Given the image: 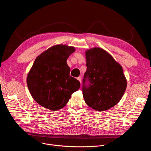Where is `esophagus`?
<instances>
[{
    "instance_id": "obj_1",
    "label": "esophagus",
    "mask_w": 151,
    "mask_h": 151,
    "mask_svg": "<svg viewBox=\"0 0 151 151\" xmlns=\"http://www.w3.org/2000/svg\"><path fill=\"white\" fill-rule=\"evenodd\" d=\"M77 79L81 83V77H78V78H77Z\"/></svg>"
}]
</instances>
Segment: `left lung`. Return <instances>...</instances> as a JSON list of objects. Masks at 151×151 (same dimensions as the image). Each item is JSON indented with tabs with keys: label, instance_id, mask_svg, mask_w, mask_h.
Returning <instances> with one entry per match:
<instances>
[{
	"label": "left lung",
	"instance_id": "1",
	"mask_svg": "<svg viewBox=\"0 0 151 151\" xmlns=\"http://www.w3.org/2000/svg\"><path fill=\"white\" fill-rule=\"evenodd\" d=\"M85 56L87 68L83 79L84 100L93 109L104 111L115 106L125 91L127 80L122 68L100 48L86 51Z\"/></svg>",
	"mask_w": 151,
	"mask_h": 151
}]
</instances>
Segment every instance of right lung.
Masks as SVG:
<instances>
[{
	"instance_id": "obj_1",
	"label": "right lung",
	"mask_w": 151,
	"mask_h": 151,
	"mask_svg": "<svg viewBox=\"0 0 151 151\" xmlns=\"http://www.w3.org/2000/svg\"><path fill=\"white\" fill-rule=\"evenodd\" d=\"M75 51L73 47L56 45L36 58L27 75V84L32 97L40 106L51 111L59 110L79 90L80 82L70 76L66 62Z\"/></svg>"
}]
</instances>
